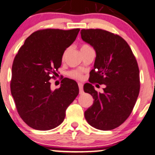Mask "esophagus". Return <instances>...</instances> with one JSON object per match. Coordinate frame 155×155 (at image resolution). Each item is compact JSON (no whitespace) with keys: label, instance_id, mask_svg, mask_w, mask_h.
I'll return each mask as SVG.
<instances>
[{"label":"esophagus","instance_id":"obj_1","mask_svg":"<svg viewBox=\"0 0 155 155\" xmlns=\"http://www.w3.org/2000/svg\"><path fill=\"white\" fill-rule=\"evenodd\" d=\"M78 85H79V94H81L83 93L84 91H83V84L82 83H79L78 84Z\"/></svg>","mask_w":155,"mask_h":155}]
</instances>
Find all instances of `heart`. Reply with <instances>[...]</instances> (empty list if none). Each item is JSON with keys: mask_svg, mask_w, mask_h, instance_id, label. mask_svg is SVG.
Masks as SVG:
<instances>
[{"mask_svg": "<svg viewBox=\"0 0 155 155\" xmlns=\"http://www.w3.org/2000/svg\"><path fill=\"white\" fill-rule=\"evenodd\" d=\"M91 48L89 45L83 44L81 47V50L87 49V48ZM66 53H67V50H66L64 53L63 56H62V58H63V59L65 58ZM68 75L70 77L73 78V79H75L79 80V79H81L82 78H83V73H82L81 71H79V70H71V71H70L69 72H68Z\"/></svg>", "mask_w": 155, "mask_h": 155, "instance_id": "obj_1", "label": "heart"}]
</instances>
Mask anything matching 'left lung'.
<instances>
[{
    "label": "left lung",
    "instance_id": "obj_1",
    "mask_svg": "<svg viewBox=\"0 0 155 155\" xmlns=\"http://www.w3.org/2000/svg\"><path fill=\"white\" fill-rule=\"evenodd\" d=\"M81 38L96 51L91 84L84 91L93 97V104L84 112L86 120L96 129L111 130L130 117L140 89V70L130 46L119 35L102 29H82ZM106 85L103 93L91 83Z\"/></svg>",
    "mask_w": 155,
    "mask_h": 155
}]
</instances>
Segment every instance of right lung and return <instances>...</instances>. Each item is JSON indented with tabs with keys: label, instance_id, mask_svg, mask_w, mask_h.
<instances>
[{
	"label": "right lung",
	"instance_id": "1",
	"mask_svg": "<svg viewBox=\"0 0 155 155\" xmlns=\"http://www.w3.org/2000/svg\"><path fill=\"white\" fill-rule=\"evenodd\" d=\"M80 29L46 28L25 39L12 65L11 92L23 121L37 130H49L63 122L66 110L79 94L75 81L64 79L51 89L61 65L62 56L73 44Z\"/></svg>",
	"mask_w": 155,
	"mask_h": 155
}]
</instances>
